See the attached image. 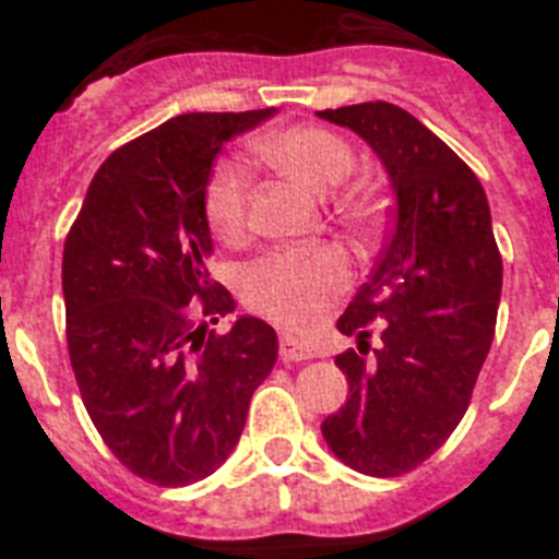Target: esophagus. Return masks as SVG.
I'll list each match as a JSON object with an SVG mask.
<instances>
[{
  "mask_svg": "<svg viewBox=\"0 0 559 559\" xmlns=\"http://www.w3.org/2000/svg\"><path fill=\"white\" fill-rule=\"evenodd\" d=\"M316 350L305 342H298L296 336H281V359L284 362H305V359H313Z\"/></svg>",
  "mask_w": 559,
  "mask_h": 559,
  "instance_id": "1",
  "label": "esophagus"
}]
</instances>
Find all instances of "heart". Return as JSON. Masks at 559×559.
<instances>
[{
    "mask_svg": "<svg viewBox=\"0 0 559 559\" xmlns=\"http://www.w3.org/2000/svg\"><path fill=\"white\" fill-rule=\"evenodd\" d=\"M254 153L310 191L328 193L354 168V147L328 127L298 124L263 135ZM205 223L219 240L240 243L249 231V174L223 159L202 191ZM333 211L354 228H373L385 214V193L371 179H354L333 197ZM350 263L340 246L278 249L254 261L243 275V301L252 313L287 331H310L328 305L348 287Z\"/></svg>",
    "mask_w": 559,
    "mask_h": 559,
    "instance_id": "obj_1",
    "label": "heart"
}]
</instances>
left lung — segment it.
<instances>
[{
	"instance_id": "obj_1",
	"label": "left lung",
	"mask_w": 559,
	"mask_h": 559,
	"mask_svg": "<svg viewBox=\"0 0 559 559\" xmlns=\"http://www.w3.org/2000/svg\"><path fill=\"white\" fill-rule=\"evenodd\" d=\"M319 116L362 135L394 188L385 249L336 322L357 350L336 357L348 400L322 435L350 469L403 476L441 450L473 400L493 342L502 254L478 177L412 112L368 100Z\"/></svg>"
}]
</instances>
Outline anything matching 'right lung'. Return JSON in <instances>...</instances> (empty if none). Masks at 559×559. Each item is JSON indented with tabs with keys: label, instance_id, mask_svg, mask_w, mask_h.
<instances>
[{
	"label": "right lung",
	"instance_id": "obj_1",
	"mask_svg": "<svg viewBox=\"0 0 559 559\" xmlns=\"http://www.w3.org/2000/svg\"><path fill=\"white\" fill-rule=\"evenodd\" d=\"M275 109L186 112L121 144L63 246L66 342L92 424L133 476L200 481L228 459L278 336L209 275L202 191L217 153Z\"/></svg>",
	"mask_w": 559,
	"mask_h": 559
}]
</instances>
